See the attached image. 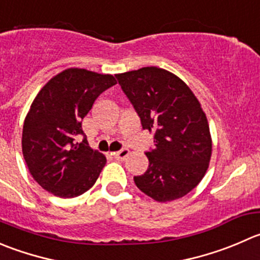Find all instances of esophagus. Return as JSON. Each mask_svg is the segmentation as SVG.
<instances>
[{"mask_svg":"<svg viewBox=\"0 0 260 260\" xmlns=\"http://www.w3.org/2000/svg\"><path fill=\"white\" fill-rule=\"evenodd\" d=\"M113 156H114L115 160H124L128 155H129V150L128 148H122L120 151H117V152H113Z\"/></svg>","mask_w":260,"mask_h":260,"instance_id":"34e87169","label":"esophagus"}]
</instances>
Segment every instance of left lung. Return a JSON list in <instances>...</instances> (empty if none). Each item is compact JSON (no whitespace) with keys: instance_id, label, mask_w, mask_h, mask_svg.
I'll return each instance as SVG.
<instances>
[{"instance_id":"obj_1","label":"left lung","mask_w":260,"mask_h":260,"mask_svg":"<svg viewBox=\"0 0 260 260\" xmlns=\"http://www.w3.org/2000/svg\"><path fill=\"white\" fill-rule=\"evenodd\" d=\"M141 118L153 133L148 169L135 176L137 188L157 202L188 194L200 184L210 165L212 140L207 117L183 80L158 67L115 75Z\"/></svg>"}]
</instances>
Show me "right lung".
<instances>
[{
    "label": "right lung",
    "mask_w": 260,
    "mask_h": 260,
    "mask_svg": "<svg viewBox=\"0 0 260 260\" xmlns=\"http://www.w3.org/2000/svg\"><path fill=\"white\" fill-rule=\"evenodd\" d=\"M117 84L112 75L67 69L38 92L22 127V155L34 180L59 198L89 190L107 158L89 147L82 119L103 91Z\"/></svg>",
    "instance_id": "add662e5"
}]
</instances>
